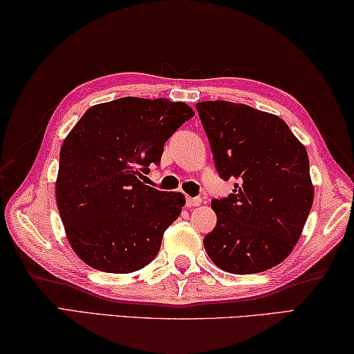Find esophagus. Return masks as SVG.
<instances>
[{
  "label": "esophagus",
  "instance_id": "34e87169",
  "mask_svg": "<svg viewBox=\"0 0 354 354\" xmlns=\"http://www.w3.org/2000/svg\"><path fill=\"white\" fill-rule=\"evenodd\" d=\"M202 199L201 198H187V205L193 207V205H201Z\"/></svg>",
  "mask_w": 354,
  "mask_h": 354
}]
</instances>
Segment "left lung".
<instances>
[{
  "mask_svg": "<svg viewBox=\"0 0 354 354\" xmlns=\"http://www.w3.org/2000/svg\"><path fill=\"white\" fill-rule=\"evenodd\" d=\"M223 180H235L213 199L216 227L204 246L232 274L262 273L292 252L314 202L308 152L274 114L224 100L196 103Z\"/></svg>",
  "mask_w": 354,
  "mask_h": 354,
  "instance_id": "obj_1",
  "label": "left lung"
}]
</instances>
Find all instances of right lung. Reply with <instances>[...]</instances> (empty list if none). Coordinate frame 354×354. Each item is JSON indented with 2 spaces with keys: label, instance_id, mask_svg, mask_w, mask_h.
Listing matches in <instances>:
<instances>
[{
  "label": "right lung",
  "instance_id": "obj_1",
  "mask_svg": "<svg viewBox=\"0 0 354 354\" xmlns=\"http://www.w3.org/2000/svg\"><path fill=\"white\" fill-rule=\"evenodd\" d=\"M193 115L183 102L124 97L89 108L64 139L56 202L68 243L84 263L124 274L156 257L185 196L142 178Z\"/></svg>",
  "mask_w": 354,
  "mask_h": 354
}]
</instances>
